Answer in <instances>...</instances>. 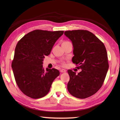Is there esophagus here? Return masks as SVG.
I'll return each mask as SVG.
<instances>
[{"label":"esophagus","mask_w":120,"mask_h":120,"mask_svg":"<svg viewBox=\"0 0 120 120\" xmlns=\"http://www.w3.org/2000/svg\"><path fill=\"white\" fill-rule=\"evenodd\" d=\"M60 72L61 73H65L67 72V71H66L65 69H61L60 70Z\"/></svg>","instance_id":"34e87169"}]
</instances>
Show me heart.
<instances>
[{"mask_svg": "<svg viewBox=\"0 0 120 120\" xmlns=\"http://www.w3.org/2000/svg\"><path fill=\"white\" fill-rule=\"evenodd\" d=\"M68 42H68V41H65V42H63V43H68Z\"/></svg>", "mask_w": 120, "mask_h": 120, "instance_id": "heart-1", "label": "heart"}]
</instances>
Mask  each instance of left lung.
Listing matches in <instances>:
<instances>
[{
  "mask_svg": "<svg viewBox=\"0 0 120 120\" xmlns=\"http://www.w3.org/2000/svg\"><path fill=\"white\" fill-rule=\"evenodd\" d=\"M64 34L72 42V61L81 70L78 74L68 71V90L75 98H87L99 90L105 79L109 68L106 49L101 40L87 30H69Z\"/></svg>",
  "mask_w": 120,
  "mask_h": 120,
  "instance_id": "1",
  "label": "left lung"
}]
</instances>
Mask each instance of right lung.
I'll return each mask as SVG.
<instances>
[{
	"mask_svg": "<svg viewBox=\"0 0 120 120\" xmlns=\"http://www.w3.org/2000/svg\"><path fill=\"white\" fill-rule=\"evenodd\" d=\"M63 31L35 30L20 40L16 46L12 68L17 85L25 95L40 98L49 92L53 81L60 75L55 68L44 70L43 61L50 53Z\"/></svg>",
	"mask_w": 120,
	"mask_h": 120,
	"instance_id": "add662e5",
	"label": "right lung"
}]
</instances>
